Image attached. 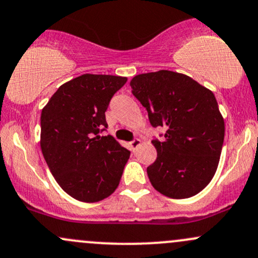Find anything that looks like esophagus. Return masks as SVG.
<instances>
[{
  "mask_svg": "<svg viewBox=\"0 0 258 258\" xmlns=\"http://www.w3.org/2000/svg\"><path fill=\"white\" fill-rule=\"evenodd\" d=\"M140 145H141V140H138V138H135L134 141H131V142H130V147H131L132 151L136 150V148H137Z\"/></svg>",
  "mask_w": 258,
  "mask_h": 258,
  "instance_id": "34e87169",
  "label": "esophagus"
}]
</instances>
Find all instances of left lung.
<instances>
[{
  "instance_id": "8db88e82",
  "label": "left lung",
  "mask_w": 258,
  "mask_h": 258,
  "mask_svg": "<svg viewBox=\"0 0 258 258\" xmlns=\"http://www.w3.org/2000/svg\"><path fill=\"white\" fill-rule=\"evenodd\" d=\"M130 85L152 126L165 130L163 141H152L157 159L147 174L153 188L173 199L202 191L218 169L225 136L214 94L169 70L136 75Z\"/></svg>"
}]
</instances>
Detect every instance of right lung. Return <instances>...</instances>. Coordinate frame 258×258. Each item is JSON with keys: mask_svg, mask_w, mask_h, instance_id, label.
Returning a JSON list of instances; mask_svg holds the SVG:
<instances>
[{"mask_svg": "<svg viewBox=\"0 0 258 258\" xmlns=\"http://www.w3.org/2000/svg\"><path fill=\"white\" fill-rule=\"evenodd\" d=\"M127 78L84 74L63 84L42 110L40 148L51 174L74 199L96 203L118 186L130 152L107 128L105 111Z\"/></svg>", "mask_w": 258, "mask_h": 258, "instance_id": "obj_1", "label": "right lung"}]
</instances>
